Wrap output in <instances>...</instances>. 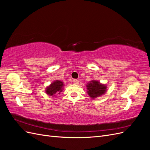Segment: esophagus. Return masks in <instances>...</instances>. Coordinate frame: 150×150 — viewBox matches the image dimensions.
Listing matches in <instances>:
<instances>
[{
    "instance_id": "obj_1",
    "label": "esophagus",
    "mask_w": 150,
    "mask_h": 150,
    "mask_svg": "<svg viewBox=\"0 0 150 150\" xmlns=\"http://www.w3.org/2000/svg\"><path fill=\"white\" fill-rule=\"evenodd\" d=\"M73 83L76 84H79V81L78 79H73Z\"/></svg>"
}]
</instances>
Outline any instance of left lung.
<instances>
[{
  "mask_svg": "<svg viewBox=\"0 0 150 150\" xmlns=\"http://www.w3.org/2000/svg\"><path fill=\"white\" fill-rule=\"evenodd\" d=\"M86 86L88 88V94L93 99L96 98L103 94H104L106 90V86L105 85L101 84L96 81H91V83Z\"/></svg>",
  "mask_w": 150,
  "mask_h": 150,
  "instance_id": "obj_1",
  "label": "left lung"
}]
</instances>
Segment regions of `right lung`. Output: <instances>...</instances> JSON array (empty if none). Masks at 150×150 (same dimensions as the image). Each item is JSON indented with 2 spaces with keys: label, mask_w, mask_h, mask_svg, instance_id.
Returning <instances> with one entry per match:
<instances>
[{
  "label": "right lung",
  "mask_w": 150,
  "mask_h": 150,
  "mask_svg": "<svg viewBox=\"0 0 150 150\" xmlns=\"http://www.w3.org/2000/svg\"><path fill=\"white\" fill-rule=\"evenodd\" d=\"M62 86L63 83L61 82V81L57 80L47 88L46 90V93L50 95V96H52V95L55 94L56 93L60 94L62 91Z\"/></svg>",
  "instance_id": "obj_1"
}]
</instances>
